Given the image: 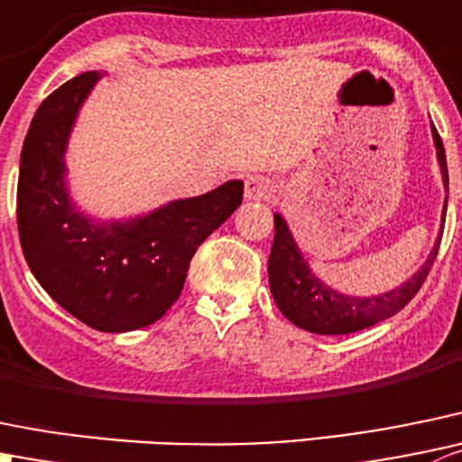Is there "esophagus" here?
<instances>
[{
	"label": "esophagus",
	"instance_id": "obj_1",
	"mask_svg": "<svg viewBox=\"0 0 462 462\" xmlns=\"http://www.w3.org/2000/svg\"><path fill=\"white\" fill-rule=\"evenodd\" d=\"M273 191V182L263 176H250L245 180V199L248 200H262L268 199Z\"/></svg>",
	"mask_w": 462,
	"mask_h": 462
}]
</instances>
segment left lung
Returning a JSON list of instances; mask_svg holds the SVG:
<instances>
[{
  "label": "left lung",
  "mask_w": 462,
  "mask_h": 462,
  "mask_svg": "<svg viewBox=\"0 0 462 462\" xmlns=\"http://www.w3.org/2000/svg\"><path fill=\"white\" fill-rule=\"evenodd\" d=\"M431 133L438 162H440L442 182H445V189L449 191L445 146H442L436 126H431ZM445 214L447 199L445 208H442L440 235H438L431 254L422 263V268L411 280L397 286V289L382 295H368V298L338 293V291L327 286L322 280H318V275L309 268L307 259L300 253L298 244H295L293 235H291L282 214H275V239H273L271 257H268V282H271V293L275 298V304L300 329L325 336L352 334V331L368 329V327L395 316L400 309H404L415 298L420 286L427 280L433 262H436L442 239V227H445Z\"/></svg>",
  "instance_id": "left-lung-1"
}]
</instances>
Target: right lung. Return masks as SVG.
I'll use <instances>...</instances> for the list:
<instances>
[{
    "label": "right lung",
    "instance_id": "add662e5",
    "mask_svg": "<svg viewBox=\"0 0 462 462\" xmlns=\"http://www.w3.org/2000/svg\"><path fill=\"white\" fill-rule=\"evenodd\" d=\"M98 71L49 94L26 133L17 180V230L35 280L65 311L98 331H133L160 320L185 286L199 245L244 199V182L128 221L85 217L67 191L65 151Z\"/></svg>",
    "mask_w": 462,
    "mask_h": 462
}]
</instances>
